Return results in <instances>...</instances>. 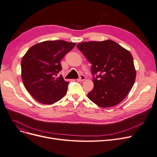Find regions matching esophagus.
Listing matches in <instances>:
<instances>
[{
  "mask_svg": "<svg viewBox=\"0 0 157 157\" xmlns=\"http://www.w3.org/2000/svg\"><path fill=\"white\" fill-rule=\"evenodd\" d=\"M85 79H86V77L85 76H83V75H80L79 78L77 80L78 81H84Z\"/></svg>",
  "mask_w": 157,
  "mask_h": 157,
  "instance_id": "obj_1",
  "label": "esophagus"
}]
</instances>
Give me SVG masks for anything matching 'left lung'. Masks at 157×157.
Masks as SVG:
<instances>
[{
    "instance_id": "8db88e82",
    "label": "left lung",
    "mask_w": 157,
    "mask_h": 157,
    "mask_svg": "<svg viewBox=\"0 0 157 157\" xmlns=\"http://www.w3.org/2000/svg\"><path fill=\"white\" fill-rule=\"evenodd\" d=\"M77 48L92 64L94 86L88 93V98L103 108L120 103L135 81L131 53L110 40L82 42L77 45Z\"/></svg>"
}]
</instances>
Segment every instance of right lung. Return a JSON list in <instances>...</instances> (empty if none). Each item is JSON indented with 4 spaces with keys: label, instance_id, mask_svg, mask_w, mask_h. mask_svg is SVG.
Returning <instances> with one entry per match:
<instances>
[{
    "label": "right lung",
    "instance_id": "right-lung-1",
    "mask_svg": "<svg viewBox=\"0 0 157 157\" xmlns=\"http://www.w3.org/2000/svg\"><path fill=\"white\" fill-rule=\"evenodd\" d=\"M76 45L63 40H49L32 46L21 61V76L26 90L42 104L51 105L63 98L69 82L62 75L60 61Z\"/></svg>",
    "mask_w": 157,
    "mask_h": 157
}]
</instances>
